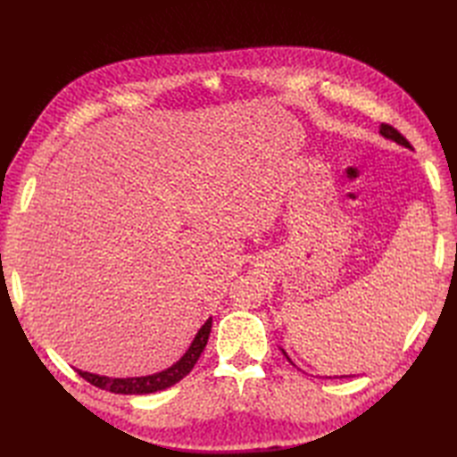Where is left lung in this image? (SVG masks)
I'll list each match as a JSON object with an SVG mask.
<instances>
[{
	"mask_svg": "<svg viewBox=\"0 0 457 457\" xmlns=\"http://www.w3.org/2000/svg\"><path fill=\"white\" fill-rule=\"evenodd\" d=\"M379 133L385 137V139H391V141H395L396 145H403V146H406V148H411V145L406 141V137H404V135H400L393 126H389V123H381ZM282 353H284V356H286L287 361H289V356L286 354V351H284V349H282ZM289 362H292V361H289Z\"/></svg>",
	"mask_w": 457,
	"mask_h": 457,
	"instance_id": "8db88e82",
	"label": "left lung"
}]
</instances>
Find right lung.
I'll return each mask as SVG.
<instances>
[{"mask_svg": "<svg viewBox=\"0 0 457 457\" xmlns=\"http://www.w3.org/2000/svg\"><path fill=\"white\" fill-rule=\"evenodd\" d=\"M210 331H212V316L207 318L205 324L198 329V334L195 339H192L188 351L181 358H179V361L171 368L158 371V373H152V376L106 378V376H96V373L81 371V370H78V373L91 385L99 386V389L110 391V393H116V395H148V393L163 391V389H168V386L181 381L185 376H188L190 370L195 368L200 354L205 349L207 339H210Z\"/></svg>", "mask_w": 457, "mask_h": 457, "instance_id": "obj_1", "label": "right lung"}]
</instances>
